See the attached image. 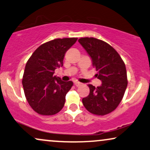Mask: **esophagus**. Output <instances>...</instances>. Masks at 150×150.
Masks as SVG:
<instances>
[{
	"instance_id": "esophagus-1",
	"label": "esophagus",
	"mask_w": 150,
	"mask_h": 150,
	"mask_svg": "<svg viewBox=\"0 0 150 150\" xmlns=\"http://www.w3.org/2000/svg\"><path fill=\"white\" fill-rule=\"evenodd\" d=\"M75 85L76 86H79L82 85V83H80L79 82H75Z\"/></svg>"
}]
</instances>
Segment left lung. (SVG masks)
Instances as JSON below:
<instances>
[{
	"mask_svg": "<svg viewBox=\"0 0 150 150\" xmlns=\"http://www.w3.org/2000/svg\"><path fill=\"white\" fill-rule=\"evenodd\" d=\"M81 45L87 52L98 73L96 77L102 84L95 87L89 84L90 93L82 98L89 112L105 115L114 111L122 101L128 84L127 69L122 59L112 47L95 38H81Z\"/></svg>",
	"mask_w": 150,
	"mask_h": 150,
	"instance_id": "left-lung-1",
	"label": "left lung"
}]
</instances>
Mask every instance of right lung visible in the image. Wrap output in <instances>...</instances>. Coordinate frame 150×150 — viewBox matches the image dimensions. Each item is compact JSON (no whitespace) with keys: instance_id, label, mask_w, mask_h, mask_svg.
Segmentation results:
<instances>
[{"instance_id":"obj_1","label":"right lung","mask_w":150,"mask_h":150,"mask_svg":"<svg viewBox=\"0 0 150 150\" xmlns=\"http://www.w3.org/2000/svg\"><path fill=\"white\" fill-rule=\"evenodd\" d=\"M76 38H57L41 45L30 56L22 78L24 94L34 111L41 115H54L64 108L66 95L73 85L54 75L62 67L65 54Z\"/></svg>"}]
</instances>
